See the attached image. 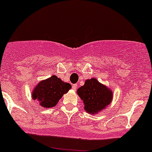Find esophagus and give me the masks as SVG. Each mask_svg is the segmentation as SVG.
I'll return each mask as SVG.
<instances>
[{"label":"esophagus","instance_id":"obj_1","mask_svg":"<svg viewBox=\"0 0 152 152\" xmlns=\"http://www.w3.org/2000/svg\"><path fill=\"white\" fill-rule=\"evenodd\" d=\"M77 84H73V85H72V89H73L74 91H76V90H77Z\"/></svg>","mask_w":152,"mask_h":152}]
</instances>
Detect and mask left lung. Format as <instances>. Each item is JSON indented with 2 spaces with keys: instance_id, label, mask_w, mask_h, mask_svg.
Returning a JSON list of instances; mask_svg holds the SVG:
<instances>
[{
  "instance_id": "8db88e82",
  "label": "left lung",
  "mask_w": 152,
  "mask_h": 152,
  "mask_svg": "<svg viewBox=\"0 0 152 152\" xmlns=\"http://www.w3.org/2000/svg\"><path fill=\"white\" fill-rule=\"evenodd\" d=\"M77 94L84 101L85 110L92 114L105 108L112 100V92L94 78L86 80L77 90Z\"/></svg>"
}]
</instances>
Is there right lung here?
I'll return each instance as SVG.
<instances>
[{"instance_id":"obj_1","label":"right lung","mask_w":152,"mask_h":152,"mask_svg":"<svg viewBox=\"0 0 152 152\" xmlns=\"http://www.w3.org/2000/svg\"><path fill=\"white\" fill-rule=\"evenodd\" d=\"M72 88L69 83H64L56 75L38 84L33 92V98L38 100L45 108L53 107L57 104L63 94Z\"/></svg>"}]
</instances>
